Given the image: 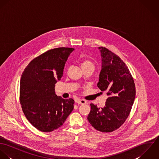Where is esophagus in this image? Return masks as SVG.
Segmentation results:
<instances>
[{"label":"esophagus","instance_id":"34e87169","mask_svg":"<svg viewBox=\"0 0 159 159\" xmlns=\"http://www.w3.org/2000/svg\"><path fill=\"white\" fill-rule=\"evenodd\" d=\"M76 102L78 104H85L87 103V102L83 99H78L76 101Z\"/></svg>","mask_w":159,"mask_h":159}]
</instances>
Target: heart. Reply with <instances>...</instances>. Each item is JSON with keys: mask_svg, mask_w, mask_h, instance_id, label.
<instances>
[{"mask_svg": "<svg viewBox=\"0 0 159 159\" xmlns=\"http://www.w3.org/2000/svg\"><path fill=\"white\" fill-rule=\"evenodd\" d=\"M87 67H93V64L89 60H84L81 62V68Z\"/></svg>", "mask_w": 159, "mask_h": 159, "instance_id": "heart-1", "label": "heart"}]
</instances>
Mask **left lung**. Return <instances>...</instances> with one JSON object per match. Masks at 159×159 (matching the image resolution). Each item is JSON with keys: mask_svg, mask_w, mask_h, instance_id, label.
Returning <instances> with one entry per match:
<instances>
[{"mask_svg": "<svg viewBox=\"0 0 159 159\" xmlns=\"http://www.w3.org/2000/svg\"><path fill=\"white\" fill-rule=\"evenodd\" d=\"M102 69L97 86L108 96L103 108L91 104L88 119L102 132H111L119 128L131 111L135 98V86L129 70L122 60L104 47H98Z\"/></svg>", "mask_w": 159, "mask_h": 159, "instance_id": "obj_1", "label": "left lung"}]
</instances>
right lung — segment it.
<instances>
[{
    "mask_svg": "<svg viewBox=\"0 0 159 159\" xmlns=\"http://www.w3.org/2000/svg\"><path fill=\"white\" fill-rule=\"evenodd\" d=\"M75 50L57 48L34 59L20 80V98L27 119L37 129L52 132L63 125L73 110L72 98L64 99L55 93L68 56Z\"/></svg>",
    "mask_w": 159,
    "mask_h": 159,
    "instance_id": "right-lung-1",
    "label": "right lung"
}]
</instances>
